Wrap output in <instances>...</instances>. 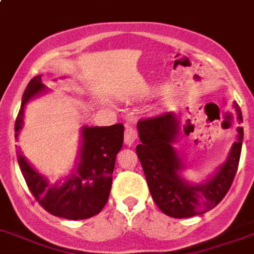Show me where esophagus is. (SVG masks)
Returning <instances> with one entry per match:
<instances>
[{
    "label": "esophagus",
    "instance_id": "obj_1",
    "mask_svg": "<svg viewBox=\"0 0 254 254\" xmlns=\"http://www.w3.org/2000/svg\"><path fill=\"white\" fill-rule=\"evenodd\" d=\"M137 141V130H135L133 127H127V130H125V134H124V142L127 145H133Z\"/></svg>",
    "mask_w": 254,
    "mask_h": 254
}]
</instances>
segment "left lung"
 <instances>
[{"mask_svg": "<svg viewBox=\"0 0 254 254\" xmlns=\"http://www.w3.org/2000/svg\"><path fill=\"white\" fill-rule=\"evenodd\" d=\"M239 123H243L240 106L233 102ZM141 144L135 152L144 169L153 200L160 210L170 217L187 218L208 212L225 197L233 183L243 148L244 129L239 127L225 162L216 168L202 183H191L183 176L185 160L176 148L180 141L181 124L170 112L137 124Z\"/></svg>", "mask_w": 254, "mask_h": 254, "instance_id": "left-lung-1", "label": "left lung"}]
</instances>
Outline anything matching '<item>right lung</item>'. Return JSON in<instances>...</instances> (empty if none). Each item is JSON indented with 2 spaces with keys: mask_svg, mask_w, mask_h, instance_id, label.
<instances>
[{
  "mask_svg": "<svg viewBox=\"0 0 254 254\" xmlns=\"http://www.w3.org/2000/svg\"><path fill=\"white\" fill-rule=\"evenodd\" d=\"M48 92L49 89L42 84L41 75H36L30 80L25 89L21 109L15 120V140H18L24 127L25 105L33 98ZM80 135V150L75 165L70 170V174L56 184H50L46 176L34 169L22 153L18 152L17 154L21 173L36 200L53 216L67 220L90 218L105 206L112 188L116 156L123 148L124 125H84Z\"/></svg>",
  "mask_w": 254,
  "mask_h": 254,
  "instance_id": "obj_1",
  "label": "right lung"
}]
</instances>
